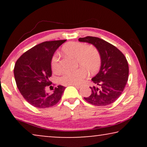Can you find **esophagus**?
<instances>
[{
	"mask_svg": "<svg viewBox=\"0 0 147 147\" xmlns=\"http://www.w3.org/2000/svg\"><path fill=\"white\" fill-rule=\"evenodd\" d=\"M71 86H75V87H76V88H81V86H79V85H71Z\"/></svg>",
	"mask_w": 147,
	"mask_h": 147,
	"instance_id": "1",
	"label": "esophagus"
}]
</instances>
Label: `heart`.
I'll list each match as a JSON object with an SVG mask.
<instances>
[{
  "label": "heart",
  "instance_id": "b5f03b06",
  "mask_svg": "<svg viewBox=\"0 0 147 147\" xmlns=\"http://www.w3.org/2000/svg\"><path fill=\"white\" fill-rule=\"evenodd\" d=\"M65 55L76 59L78 65L82 68L74 71L66 72L61 78L64 85H80L87 76V71L94 74L98 71L101 65V57L99 51L93 46H86L80 42H69L62 47ZM51 69L55 73L60 71L59 60L54 55L51 63Z\"/></svg>",
  "mask_w": 147,
  "mask_h": 147
}]
</instances>
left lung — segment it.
I'll return each instance as SVG.
<instances>
[{
	"mask_svg": "<svg viewBox=\"0 0 147 147\" xmlns=\"http://www.w3.org/2000/svg\"><path fill=\"white\" fill-rule=\"evenodd\" d=\"M78 41L93 45L101 57L100 71L92 79L96 86L90 87L91 95L84 99L97 106L113 103L122 94L128 81L129 69L125 56L115 46L98 37L88 36Z\"/></svg>",
	"mask_w": 147,
	"mask_h": 147,
	"instance_id": "obj_1",
	"label": "left lung"
}]
</instances>
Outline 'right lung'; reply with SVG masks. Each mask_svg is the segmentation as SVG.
Masks as SVG:
<instances>
[{"label": "right lung", "instance_id": "add662e5", "mask_svg": "<svg viewBox=\"0 0 147 147\" xmlns=\"http://www.w3.org/2000/svg\"><path fill=\"white\" fill-rule=\"evenodd\" d=\"M66 40L45 41L23 53L16 62L14 76L17 88L23 98L32 106L45 108L55 105L65 88L58 86L49 92L51 63L53 54ZM49 87V88H50Z\"/></svg>", "mask_w": 147, "mask_h": 147}]
</instances>
